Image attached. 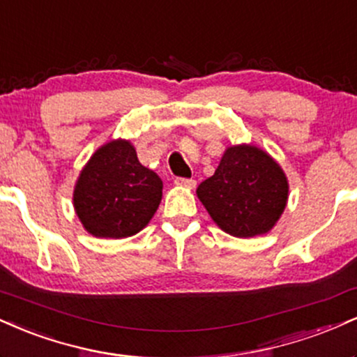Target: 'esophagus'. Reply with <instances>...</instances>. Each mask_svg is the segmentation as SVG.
<instances>
[{
  "label": "esophagus",
  "instance_id": "esophagus-1",
  "mask_svg": "<svg viewBox=\"0 0 357 357\" xmlns=\"http://www.w3.org/2000/svg\"><path fill=\"white\" fill-rule=\"evenodd\" d=\"M175 183L180 187H187V188H195V185H197V182L194 178H183V177L175 178Z\"/></svg>",
  "mask_w": 357,
  "mask_h": 357
}]
</instances>
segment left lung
<instances>
[{
    "instance_id": "obj_1",
    "label": "left lung",
    "mask_w": 357,
    "mask_h": 357,
    "mask_svg": "<svg viewBox=\"0 0 357 357\" xmlns=\"http://www.w3.org/2000/svg\"><path fill=\"white\" fill-rule=\"evenodd\" d=\"M212 220L234 237L267 234L282 215L289 197L284 170L254 145L229 146L215 174L197 188Z\"/></svg>"
}]
</instances>
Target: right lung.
<instances>
[{"label": "right lung", "instance_id": "right-lung-1", "mask_svg": "<svg viewBox=\"0 0 357 357\" xmlns=\"http://www.w3.org/2000/svg\"><path fill=\"white\" fill-rule=\"evenodd\" d=\"M162 188L160 177L138 162L133 145L119 138L100 146L79 172L75 212L95 237L135 236L157 212Z\"/></svg>", "mask_w": 357, "mask_h": 357}]
</instances>
